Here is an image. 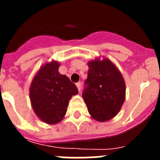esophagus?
<instances>
[{
    "instance_id": "1",
    "label": "esophagus",
    "mask_w": 160,
    "mask_h": 160,
    "mask_svg": "<svg viewBox=\"0 0 160 160\" xmlns=\"http://www.w3.org/2000/svg\"><path fill=\"white\" fill-rule=\"evenodd\" d=\"M76 87H77L78 90V91L80 92V90H81V83L80 82L76 83Z\"/></svg>"
}]
</instances>
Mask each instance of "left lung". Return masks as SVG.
I'll return each instance as SVG.
<instances>
[{
    "instance_id": "1",
    "label": "left lung",
    "mask_w": 160,
    "mask_h": 160,
    "mask_svg": "<svg viewBox=\"0 0 160 160\" xmlns=\"http://www.w3.org/2000/svg\"><path fill=\"white\" fill-rule=\"evenodd\" d=\"M87 64L83 99L91 118L98 122H107L116 116L125 101L123 77L116 66L106 58H97Z\"/></svg>"
}]
</instances>
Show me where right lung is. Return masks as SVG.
<instances>
[{"instance_id": "obj_1", "label": "right lung", "mask_w": 160, "mask_h": 160, "mask_svg": "<svg viewBox=\"0 0 160 160\" xmlns=\"http://www.w3.org/2000/svg\"><path fill=\"white\" fill-rule=\"evenodd\" d=\"M57 61L46 62L33 77L29 88L32 110L42 122L56 124L64 118L69 101L78 93L70 78L58 71Z\"/></svg>"}]
</instances>
